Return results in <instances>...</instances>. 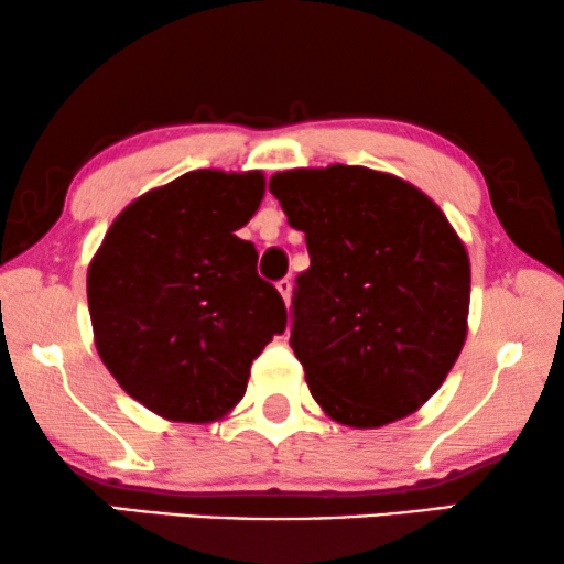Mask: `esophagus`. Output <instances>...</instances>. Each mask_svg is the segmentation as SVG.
<instances>
[{
  "label": "esophagus",
  "mask_w": 564,
  "mask_h": 564,
  "mask_svg": "<svg viewBox=\"0 0 564 564\" xmlns=\"http://www.w3.org/2000/svg\"><path fill=\"white\" fill-rule=\"evenodd\" d=\"M276 290H280V295L284 297V303L290 305V297H292V282L288 280V276H284V280L276 282Z\"/></svg>",
  "instance_id": "esophagus-1"
}]
</instances>
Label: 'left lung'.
<instances>
[{
  "label": "left lung",
  "instance_id": "1",
  "mask_svg": "<svg viewBox=\"0 0 564 564\" xmlns=\"http://www.w3.org/2000/svg\"><path fill=\"white\" fill-rule=\"evenodd\" d=\"M311 269L292 292L290 346L330 419L377 429L442 388L467 336L469 259L446 215L365 166L269 180Z\"/></svg>",
  "mask_w": 564,
  "mask_h": 564
}]
</instances>
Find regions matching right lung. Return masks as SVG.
<instances>
[{"instance_id":"add662e5","label":"right lung","mask_w":564,"mask_h":564,"mask_svg":"<svg viewBox=\"0 0 564 564\" xmlns=\"http://www.w3.org/2000/svg\"><path fill=\"white\" fill-rule=\"evenodd\" d=\"M261 197V172H189L130 203L91 259L99 357L169 421L223 419L251 361L288 326L282 295L257 274V249L236 236Z\"/></svg>"}]
</instances>
